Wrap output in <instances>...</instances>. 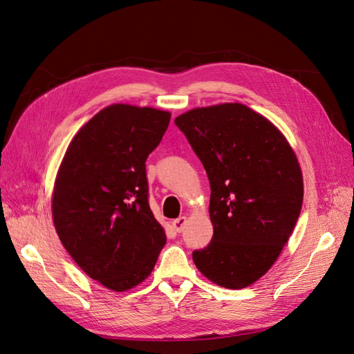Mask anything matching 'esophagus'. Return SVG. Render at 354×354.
<instances>
[{
    "label": "esophagus",
    "instance_id": "esophagus-1",
    "mask_svg": "<svg viewBox=\"0 0 354 354\" xmlns=\"http://www.w3.org/2000/svg\"><path fill=\"white\" fill-rule=\"evenodd\" d=\"M186 221H187V217H178V218H176V220H173V223H171V224H173V229L176 230V232H181V230H183V227H185V224H186Z\"/></svg>",
    "mask_w": 354,
    "mask_h": 354
}]
</instances>
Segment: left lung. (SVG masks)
Instances as JSON below:
<instances>
[{"mask_svg":"<svg viewBox=\"0 0 354 354\" xmlns=\"http://www.w3.org/2000/svg\"><path fill=\"white\" fill-rule=\"evenodd\" d=\"M176 125L202 160L214 226L198 270L227 289L252 285L279 259L297 224L304 185L294 149L272 121L242 103L181 113Z\"/></svg>","mask_w":354,"mask_h":354,"instance_id":"left-lung-1","label":"left lung"}]
</instances>
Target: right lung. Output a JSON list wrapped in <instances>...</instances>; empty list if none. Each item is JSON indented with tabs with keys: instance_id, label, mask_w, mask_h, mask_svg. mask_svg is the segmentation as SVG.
Returning <instances> with one entry per match:
<instances>
[{
	"instance_id": "add662e5",
	"label": "right lung",
	"mask_w": 354,
	"mask_h": 354,
	"mask_svg": "<svg viewBox=\"0 0 354 354\" xmlns=\"http://www.w3.org/2000/svg\"><path fill=\"white\" fill-rule=\"evenodd\" d=\"M171 113L115 103L73 136L51 195L56 232L91 279L125 292L147 279L167 242L147 202L146 159Z\"/></svg>"
}]
</instances>
